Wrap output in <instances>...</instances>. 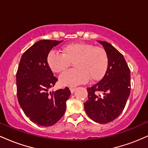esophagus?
<instances>
[{
  "label": "esophagus",
  "instance_id": "obj_1",
  "mask_svg": "<svg viewBox=\"0 0 148 148\" xmlns=\"http://www.w3.org/2000/svg\"><path fill=\"white\" fill-rule=\"evenodd\" d=\"M69 90H70L71 92H72V93H74V91L76 90V88H69Z\"/></svg>",
  "mask_w": 148,
  "mask_h": 148
}]
</instances>
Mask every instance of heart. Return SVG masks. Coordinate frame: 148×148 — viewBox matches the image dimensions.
<instances>
[{"label": "heart", "instance_id": "heart-1", "mask_svg": "<svg viewBox=\"0 0 148 148\" xmlns=\"http://www.w3.org/2000/svg\"><path fill=\"white\" fill-rule=\"evenodd\" d=\"M62 54L51 51L47 56V64L52 72L60 73L74 62L75 69L64 72L59 77L62 86L74 87L91 81L101 79L106 74L108 58L103 48L86 42H72L61 48Z\"/></svg>", "mask_w": 148, "mask_h": 148}]
</instances>
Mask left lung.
I'll list each match as a JSON object with an SVG mask.
<instances>
[{
    "label": "left lung",
    "mask_w": 148,
    "mask_h": 148,
    "mask_svg": "<svg viewBox=\"0 0 148 148\" xmlns=\"http://www.w3.org/2000/svg\"><path fill=\"white\" fill-rule=\"evenodd\" d=\"M108 58V69L101 81L87 88L88 99L85 111L93 121L112 122L121 114L130 94V70L125 58L111 44L97 41Z\"/></svg>",
    "instance_id": "left-lung-1"
}]
</instances>
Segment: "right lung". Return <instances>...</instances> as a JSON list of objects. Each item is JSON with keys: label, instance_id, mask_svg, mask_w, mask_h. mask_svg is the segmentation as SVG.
Masks as SVG:
<instances>
[{"label": "right lung", "instance_id": "obj_1", "mask_svg": "<svg viewBox=\"0 0 148 148\" xmlns=\"http://www.w3.org/2000/svg\"><path fill=\"white\" fill-rule=\"evenodd\" d=\"M62 41L43 40L23 53L16 73L18 101L25 115L42 127L56 124L66 110L71 92L68 88L49 92L57 78L47 64V56L53 47Z\"/></svg>", "mask_w": 148, "mask_h": 148}]
</instances>
